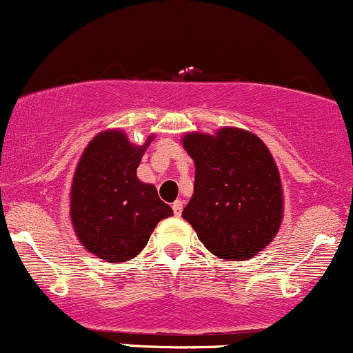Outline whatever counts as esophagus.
<instances>
[{
    "mask_svg": "<svg viewBox=\"0 0 353 353\" xmlns=\"http://www.w3.org/2000/svg\"><path fill=\"white\" fill-rule=\"evenodd\" d=\"M172 210H174V216L179 217L181 212H182V201H176L172 204Z\"/></svg>",
    "mask_w": 353,
    "mask_h": 353,
    "instance_id": "esophagus-1",
    "label": "esophagus"
}]
</instances>
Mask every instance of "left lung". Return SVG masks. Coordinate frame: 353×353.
Listing matches in <instances>:
<instances>
[{
  "instance_id": "obj_1",
  "label": "left lung",
  "mask_w": 353,
  "mask_h": 353,
  "mask_svg": "<svg viewBox=\"0 0 353 353\" xmlns=\"http://www.w3.org/2000/svg\"><path fill=\"white\" fill-rule=\"evenodd\" d=\"M182 145L196 164L194 196L182 210L209 252L245 261L279 232L282 182L267 145L252 132L222 128L188 132Z\"/></svg>"
}]
</instances>
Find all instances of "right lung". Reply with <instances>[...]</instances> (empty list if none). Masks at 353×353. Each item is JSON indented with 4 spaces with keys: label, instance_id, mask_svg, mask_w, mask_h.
Masks as SVG:
<instances>
[{
    "label": "right lung",
    "instance_id": "add662e5",
    "mask_svg": "<svg viewBox=\"0 0 353 353\" xmlns=\"http://www.w3.org/2000/svg\"><path fill=\"white\" fill-rule=\"evenodd\" d=\"M129 143L117 129L101 132L81 156L71 185V222L88 252L111 264L136 257L157 222L172 209L152 184L141 182L136 169L145 148Z\"/></svg>",
    "mask_w": 353,
    "mask_h": 353
}]
</instances>
